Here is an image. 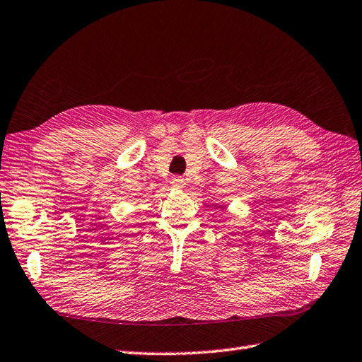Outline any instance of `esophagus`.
Masks as SVG:
<instances>
[{
	"label": "esophagus",
	"instance_id": "obj_1",
	"mask_svg": "<svg viewBox=\"0 0 362 362\" xmlns=\"http://www.w3.org/2000/svg\"><path fill=\"white\" fill-rule=\"evenodd\" d=\"M170 184H172L173 189H180L181 190V189L186 187V180H184L182 176H173Z\"/></svg>",
	"mask_w": 362,
	"mask_h": 362
}]
</instances>
